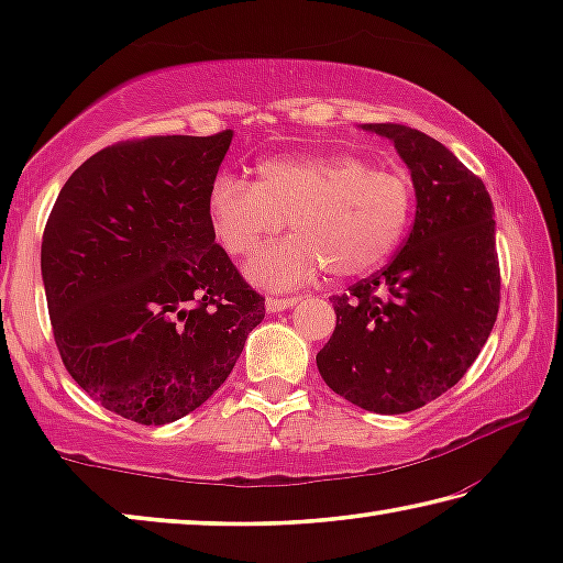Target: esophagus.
<instances>
[{"label":"esophagus","mask_w":563,"mask_h":563,"mask_svg":"<svg viewBox=\"0 0 563 563\" xmlns=\"http://www.w3.org/2000/svg\"><path fill=\"white\" fill-rule=\"evenodd\" d=\"M298 300L300 298H268V300H265V310L273 312V316H275V312H283V310L292 308V305Z\"/></svg>","instance_id":"34e87169"}]
</instances>
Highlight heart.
<instances>
[{
  "instance_id": "b5f03b06",
  "label": "heart",
  "mask_w": 563,
  "mask_h": 563,
  "mask_svg": "<svg viewBox=\"0 0 563 563\" xmlns=\"http://www.w3.org/2000/svg\"><path fill=\"white\" fill-rule=\"evenodd\" d=\"M412 211L407 174L352 154L263 158L258 184L218 176L208 188V218L228 253H253L288 221L292 235L245 265L247 280L265 290L300 288L325 268L335 278L379 268L402 243Z\"/></svg>"
}]
</instances>
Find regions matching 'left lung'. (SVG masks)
Wrapping results in <instances>:
<instances>
[{"label":"left lung","mask_w":563,"mask_h":563,"mask_svg":"<svg viewBox=\"0 0 563 563\" xmlns=\"http://www.w3.org/2000/svg\"><path fill=\"white\" fill-rule=\"evenodd\" d=\"M395 144L412 176V231L383 273L332 298L338 325L318 352L332 393L402 415L464 377L499 312L497 225L487 188L427 133L362 123Z\"/></svg>","instance_id":"1"}]
</instances>
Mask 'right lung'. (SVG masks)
Segmentation results:
<instances>
[{"mask_svg": "<svg viewBox=\"0 0 563 563\" xmlns=\"http://www.w3.org/2000/svg\"><path fill=\"white\" fill-rule=\"evenodd\" d=\"M233 131L93 154L59 190L42 280L64 367L109 412L168 424L225 383L265 318L208 218Z\"/></svg>", "mask_w": 563, "mask_h": 563, "instance_id": "obj_1", "label": "right lung"}]
</instances>
